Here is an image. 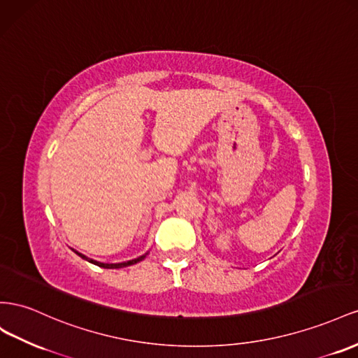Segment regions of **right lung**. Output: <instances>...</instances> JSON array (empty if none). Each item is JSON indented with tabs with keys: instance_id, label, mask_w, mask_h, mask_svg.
<instances>
[{
	"instance_id": "add662e5",
	"label": "right lung",
	"mask_w": 358,
	"mask_h": 358,
	"mask_svg": "<svg viewBox=\"0 0 358 358\" xmlns=\"http://www.w3.org/2000/svg\"><path fill=\"white\" fill-rule=\"evenodd\" d=\"M75 251V250H73ZM76 255H78L80 257H83V259H85L87 262H90V264H93V265H98V266H101V268H107V269H114V268H124V266H131V265H134V264H137V262H140V260H143L144 257H146V255H143V256H140V257H137V259H132V260H128V262H122V264H102V262H98V260H93V259H90V257H87V256H84V255H81V253H78V251H75Z\"/></svg>"
}]
</instances>
